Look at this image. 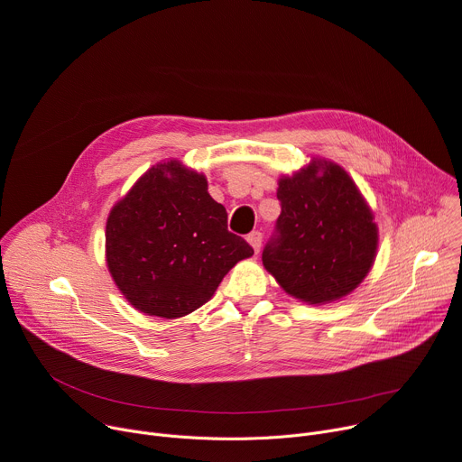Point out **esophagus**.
Instances as JSON below:
<instances>
[{
  "label": "esophagus",
  "instance_id": "obj_1",
  "mask_svg": "<svg viewBox=\"0 0 462 462\" xmlns=\"http://www.w3.org/2000/svg\"><path fill=\"white\" fill-rule=\"evenodd\" d=\"M245 240H247V244H250L252 247H254V252L255 254H259V250H261V242H263V235L259 233V231H254V233H250L245 236Z\"/></svg>",
  "mask_w": 462,
  "mask_h": 462
}]
</instances>
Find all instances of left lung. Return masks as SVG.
I'll list each match as a JSON object with an SVG mask.
<instances>
[{"mask_svg": "<svg viewBox=\"0 0 462 462\" xmlns=\"http://www.w3.org/2000/svg\"><path fill=\"white\" fill-rule=\"evenodd\" d=\"M277 236L263 264L289 296L326 305L357 289L374 266L379 229L374 210L351 175L329 159L277 181Z\"/></svg>", "mask_w": 462, "mask_h": 462, "instance_id": "8db88e82", "label": "left lung"}]
</instances>
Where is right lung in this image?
<instances>
[{
  "mask_svg": "<svg viewBox=\"0 0 462 462\" xmlns=\"http://www.w3.org/2000/svg\"><path fill=\"white\" fill-rule=\"evenodd\" d=\"M207 177L168 159L142 173L105 226V261L122 296L148 316L181 318L215 296L254 250L227 231Z\"/></svg>",
  "mask_w": 462,
  "mask_h": 462,
  "instance_id": "right-lung-1",
  "label": "right lung"
}]
</instances>
